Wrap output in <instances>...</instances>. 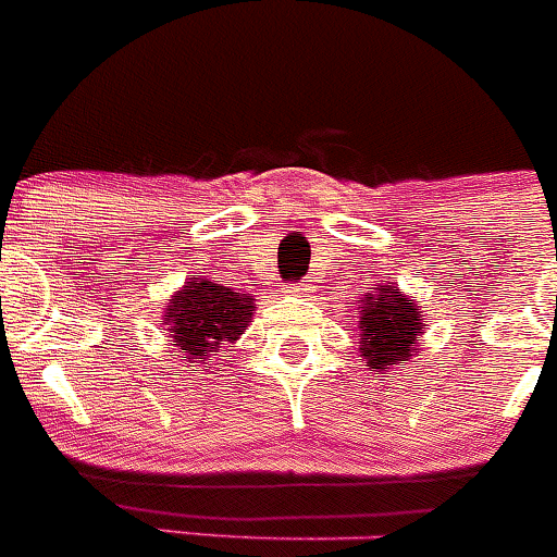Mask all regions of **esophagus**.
<instances>
[{
  "instance_id": "34e87169",
  "label": "esophagus",
  "mask_w": 557,
  "mask_h": 557,
  "mask_svg": "<svg viewBox=\"0 0 557 557\" xmlns=\"http://www.w3.org/2000/svg\"><path fill=\"white\" fill-rule=\"evenodd\" d=\"M305 283H296V285H290V294H305Z\"/></svg>"
}]
</instances>
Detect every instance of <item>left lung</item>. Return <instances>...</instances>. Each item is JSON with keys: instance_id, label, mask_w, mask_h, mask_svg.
<instances>
[{"instance_id": "8db88e82", "label": "left lung", "mask_w": 557, "mask_h": 557, "mask_svg": "<svg viewBox=\"0 0 557 557\" xmlns=\"http://www.w3.org/2000/svg\"><path fill=\"white\" fill-rule=\"evenodd\" d=\"M361 356L367 367L386 370L388 364L408 361L416 334L422 332V315L410 299H403L394 285H381L361 299Z\"/></svg>"}]
</instances>
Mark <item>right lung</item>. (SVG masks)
<instances>
[{
	"instance_id": "1",
	"label": "right lung",
	"mask_w": 557,
	"mask_h": 557,
	"mask_svg": "<svg viewBox=\"0 0 557 557\" xmlns=\"http://www.w3.org/2000/svg\"><path fill=\"white\" fill-rule=\"evenodd\" d=\"M252 318V299L220 283L190 277L171 299L165 321L182 359L214 356L223 343H234Z\"/></svg>"
}]
</instances>
